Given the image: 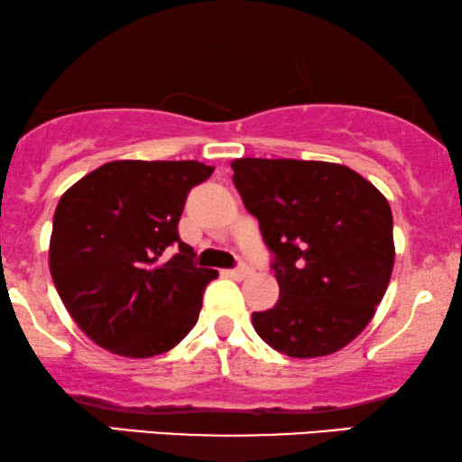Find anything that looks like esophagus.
<instances>
[{
	"label": "esophagus",
	"mask_w": 462,
	"mask_h": 462,
	"mask_svg": "<svg viewBox=\"0 0 462 462\" xmlns=\"http://www.w3.org/2000/svg\"><path fill=\"white\" fill-rule=\"evenodd\" d=\"M226 275L235 277V280H245V277L252 275V266H247V264H238V266H235V269H227V271H226Z\"/></svg>",
	"instance_id": "1"
}]
</instances>
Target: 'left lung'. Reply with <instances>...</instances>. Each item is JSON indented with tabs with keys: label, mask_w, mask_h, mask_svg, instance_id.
<instances>
[{
	"label": "left lung",
	"mask_w": 462,
	"mask_h": 462,
	"mask_svg": "<svg viewBox=\"0 0 462 462\" xmlns=\"http://www.w3.org/2000/svg\"><path fill=\"white\" fill-rule=\"evenodd\" d=\"M232 170L280 284L273 308L252 314L255 333L288 357L340 351L390 284V204L357 171L325 161L238 159Z\"/></svg>",
	"instance_id": "left-lung-1"
}]
</instances>
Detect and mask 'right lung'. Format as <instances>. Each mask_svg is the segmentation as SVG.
Returning a JSON list of instances; mask_svg holds the SVG:
<instances>
[{
	"label": "right lung",
	"instance_id": "1",
	"mask_svg": "<svg viewBox=\"0 0 462 462\" xmlns=\"http://www.w3.org/2000/svg\"><path fill=\"white\" fill-rule=\"evenodd\" d=\"M213 174L198 161H111L60 198L49 266L77 325L122 357L174 348L217 277L178 236L187 193ZM176 246L171 259L167 252Z\"/></svg>",
	"mask_w": 462,
	"mask_h": 462
}]
</instances>
